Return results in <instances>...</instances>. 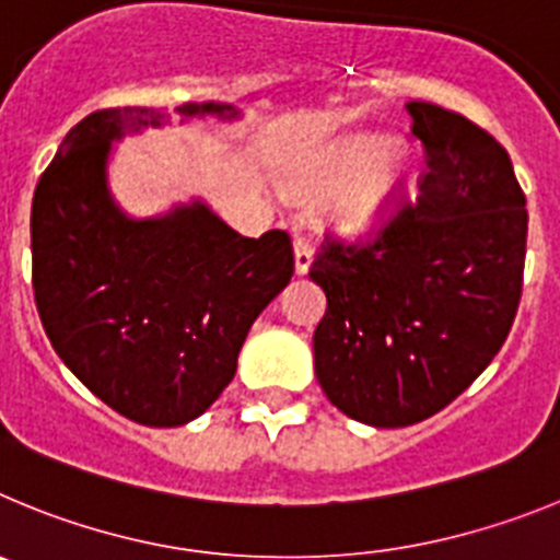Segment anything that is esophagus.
<instances>
[{
  "instance_id": "esophagus-1",
  "label": "esophagus",
  "mask_w": 560,
  "mask_h": 560,
  "mask_svg": "<svg viewBox=\"0 0 560 560\" xmlns=\"http://www.w3.org/2000/svg\"><path fill=\"white\" fill-rule=\"evenodd\" d=\"M311 257H314V249H311L308 237L294 235V269H296V275H305V271H308Z\"/></svg>"
}]
</instances>
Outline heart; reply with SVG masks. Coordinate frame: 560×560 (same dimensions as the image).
Masks as SVG:
<instances>
[{
	"instance_id": "heart-1",
	"label": "heart",
	"mask_w": 560,
	"mask_h": 560,
	"mask_svg": "<svg viewBox=\"0 0 560 560\" xmlns=\"http://www.w3.org/2000/svg\"><path fill=\"white\" fill-rule=\"evenodd\" d=\"M389 142L373 140V137H359V140H348L336 145L319 160L314 171V187L319 190H341V187L359 185L350 190V196L341 205V215L350 224H370L381 212V207L387 205L389 190H393L398 171L395 167H380L374 171L378 162L387 156Z\"/></svg>"
}]
</instances>
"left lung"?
I'll use <instances>...</instances> for the list:
<instances>
[{
	"label": "left lung",
	"instance_id": "1",
	"mask_svg": "<svg viewBox=\"0 0 560 560\" xmlns=\"http://www.w3.org/2000/svg\"><path fill=\"white\" fill-rule=\"evenodd\" d=\"M407 108L427 162L420 196L389 190L353 241L325 232L308 269L328 296L314 330L319 387L381 429L432 418L491 364L516 319L527 249L508 151L463 114Z\"/></svg>",
	"mask_w": 560,
	"mask_h": 560
}]
</instances>
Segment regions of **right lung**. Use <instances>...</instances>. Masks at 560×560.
Here are the masks:
<instances>
[{
  "label": "right lung",
  "instance_id": "right-lung-1",
  "mask_svg": "<svg viewBox=\"0 0 560 560\" xmlns=\"http://www.w3.org/2000/svg\"><path fill=\"white\" fill-rule=\"evenodd\" d=\"M199 112L230 106L182 108ZM160 122L153 108L117 106L69 128L33 196V294L56 353L103 404L142 427H182L232 381L294 249L289 232L244 237L205 205L128 221L106 190L108 142Z\"/></svg>",
  "mask_w": 560,
  "mask_h": 560
}]
</instances>
